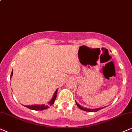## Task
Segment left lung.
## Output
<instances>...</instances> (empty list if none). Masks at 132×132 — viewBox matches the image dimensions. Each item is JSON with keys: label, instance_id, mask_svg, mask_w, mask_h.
Returning <instances> with one entry per match:
<instances>
[{"label": "left lung", "instance_id": "obj_1", "mask_svg": "<svg viewBox=\"0 0 132 132\" xmlns=\"http://www.w3.org/2000/svg\"><path fill=\"white\" fill-rule=\"evenodd\" d=\"M76 104H77V106H78V107L80 108V109H82V110L83 111H87V112H96V111H98L101 110V109H103V108H95V109H89V108H84L83 106L80 105V104H79L76 101Z\"/></svg>", "mask_w": 132, "mask_h": 132}]
</instances>
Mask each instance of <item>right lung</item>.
<instances>
[{"label":"right lung","mask_w":132,"mask_h":132,"mask_svg":"<svg viewBox=\"0 0 132 132\" xmlns=\"http://www.w3.org/2000/svg\"><path fill=\"white\" fill-rule=\"evenodd\" d=\"M13 76V70L12 72V74H11V76L10 78H12V76ZM57 92H58V89H57L56 91H55V93H54V95L53 96V98H52V100L49 101L48 103V104H34V105H30V106H24L25 107L28 108L30 109H32V110H35V111H42V110H44V109H46L47 108H48L49 106L53 105L54 104V102H55V100H56V95H57Z\"/></svg>","instance_id":"right-lung-1"}]
</instances>
